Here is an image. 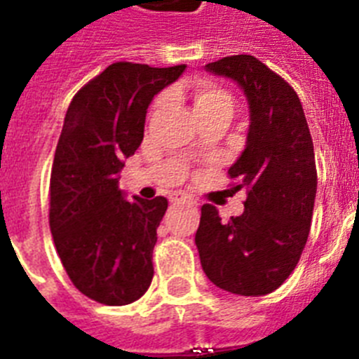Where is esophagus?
<instances>
[{
  "mask_svg": "<svg viewBox=\"0 0 359 359\" xmlns=\"http://www.w3.org/2000/svg\"><path fill=\"white\" fill-rule=\"evenodd\" d=\"M170 198H171V202H173V204H195V201H193L189 195H186V193H182V191L173 193Z\"/></svg>",
  "mask_w": 359,
  "mask_h": 359,
  "instance_id": "1",
  "label": "esophagus"
}]
</instances>
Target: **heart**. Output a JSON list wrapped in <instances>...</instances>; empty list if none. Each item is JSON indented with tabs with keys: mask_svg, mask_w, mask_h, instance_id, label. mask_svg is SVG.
Instances as JSON below:
<instances>
[{
	"mask_svg": "<svg viewBox=\"0 0 359 359\" xmlns=\"http://www.w3.org/2000/svg\"><path fill=\"white\" fill-rule=\"evenodd\" d=\"M170 97L177 99L180 95H186V97L191 99L193 102V111L195 115L205 114V111H211L215 108H233L231 95L227 92H224L222 88H218L213 83H208V81H201L197 85H179L175 88H171ZM166 102V97H161L155 102V108H161L162 104Z\"/></svg>",
	"mask_w": 359,
	"mask_h": 359,
	"instance_id": "b5f03b06",
	"label": "heart"
}]
</instances>
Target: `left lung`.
I'll return each mask as SVG.
<instances>
[{
    "instance_id": "8db88e82",
    "label": "left lung",
    "mask_w": 359,
    "mask_h": 359,
    "mask_svg": "<svg viewBox=\"0 0 359 359\" xmlns=\"http://www.w3.org/2000/svg\"><path fill=\"white\" fill-rule=\"evenodd\" d=\"M205 70L235 81L249 106L245 148L229 168L248 189L244 213L222 222L202 205L195 235L205 276L227 292L264 296L278 289L309 236L316 162L309 126L294 90L253 55H229Z\"/></svg>"
}]
</instances>
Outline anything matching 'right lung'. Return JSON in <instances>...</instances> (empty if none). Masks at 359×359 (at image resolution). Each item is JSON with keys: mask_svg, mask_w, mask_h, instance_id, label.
I'll list each match as a JSON object with an SVG mask.
<instances>
[{"mask_svg": "<svg viewBox=\"0 0 359 359\" xmlns=\"http://www.w3.org/2000/svg\"><path fill=\"white\" fill-rule=\"evenodd\" d=\"M184 70L114 63L76 93L65 115L50 175V231L72 283L99 304H132L154 278L168 201L126 198L119 173L141 146L148 106Z\"/></svg>", "mask_w": 359, "mask_h": 359, "instance_id": "right-lung-1", "label": "right lung"}]
</instances>
